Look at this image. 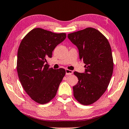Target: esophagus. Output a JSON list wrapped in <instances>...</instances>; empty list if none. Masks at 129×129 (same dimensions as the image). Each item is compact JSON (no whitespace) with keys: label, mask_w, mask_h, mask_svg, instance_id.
I'll return each instance as SVG.
<instances>
[{"label":"esophagus","mask_w":129,"mask_h":129,"mask_svg":"<svg viewBox=\"0 0 129 129\" xmlns=\"http://www.w3.org/2000/svg\"><path fill=\"white\" fill-rule=\"evenodd\" d=\"M73 73V72L72 70H68V69H66V74L67 76H70L71 74Z\"/></svg>","instance_id":"1"}]
</instances>
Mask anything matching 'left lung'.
I'll return each instance as SVG.
<instances>
[{
	"label": "left lung",
	"mask_w": 129,
	"mask_h": 129,
	"mask_svg": "<svg viewBox=\"0 0 129 129\" xmlns=\"http://www.w3.org/2000/svg\"><path fill=\"white\" fill-rule=\"evenodd\" d=\"M68 37L77 47L80 59L85 64L84 73L74 72L78 79L73 87L74 96L81 104L91 105L105 92L112 76L111 46L106 37L94 28L69 34Z\"/></svg>",
	"instance_id": "left-lung-1"
}]
</instances>
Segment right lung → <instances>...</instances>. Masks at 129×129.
Instances as JSON below:
<instances>
[{
  "mask_svg": "<svg viewBox=\"0 0 129 129\" xmlns=\"http://www.w3.org/2000/svg\"><path fill=\"white\" fill-rule=\"evenodd\" d=\"M66 38L65 33L37 28L29 31L20 43L17 60L18 78L27 94L37 103L51 101L66 74L64 69L56 70L45 64L46 58L52 57V51Z\"/></svg>",
  "mask_w": 129,
  "mask_h": 129,
  "instance_id": "1",
  "label": "right lung"
}]
</instances>
